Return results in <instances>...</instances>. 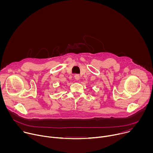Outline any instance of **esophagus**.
Returning a JSON list of instances; mask_svg holds the SVG:
<instances>
[{"instance_id":"obj_1","label":"esophagus","mask_w":153,"mask_h":153,"mask_svg":"<svg viewBox=\"0 0 153 153\" xmlns=\"http://www.w3.org/2000/svg\"><path fill=\"white\" fill-rule=\"evenodd\" d=\"M79 76H77L76 79H79Z\"/></svg>"}]
</instances>
